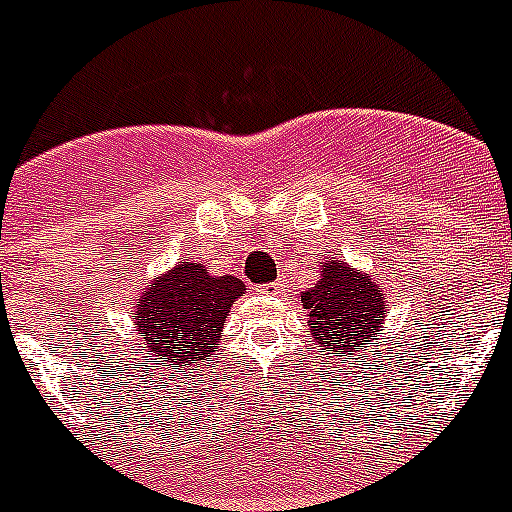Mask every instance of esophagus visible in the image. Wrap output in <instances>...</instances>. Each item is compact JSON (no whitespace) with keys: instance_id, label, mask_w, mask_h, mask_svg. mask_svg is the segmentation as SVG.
<instances>
[{"instance_id":"34e87169","label":"esophagus","mask_w":512,"mask_h":512,"mask_svg":"<svg viewBox=\"0 0 512 512\" xmlns=\"http://www.w3.org/2000/svg\"><path fill=\"white\" fill-rule=\"evenodd\" d=\"M259 292H261V295H282V292H284V284H282V282L264 284V287H261Z\"/></svg>"}]
</instances>
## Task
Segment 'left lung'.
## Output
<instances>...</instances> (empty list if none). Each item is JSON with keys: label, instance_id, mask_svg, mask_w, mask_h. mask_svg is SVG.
I'll list each match as a JSON object with an SVG mask.
<instances>
[{"label": "left lung", "instance_id": "8db88e82", "mask_svg": "<svg viewBox=\"0 0 512 512\" xmlns=\"http://www.w3.org/2000/svg\"><path fill=\"white\" fill-rule=\"evenodd\" d=\"M300 302L307 310V333L320 346V356L366 348L387 318V297L377 279L338 259L325 261L318 284L305 289Z\"/></svg>", "mask_w": 512, "mask_h": 512}]
</instances>
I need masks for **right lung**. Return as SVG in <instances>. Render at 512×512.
<instances>
[{
    "label": "right lung",
    "mask_w": 512,
    "mask_h": 512,
    "mask_svg": "<svg viewBox=\"0 0 512 512\" xmlns=\"http://www.w3.org/2000/svg\"><path fill=\"white\" fill-rule=\"evenodd\" d=\"M246 295L241 279L223 274L215 277L205 264L184 259L158 274L140 292L135 310H130L135 330L164 369H192L215 354L230 307ZM174 377V372H171Z\"/></svg>",
    "instance_id": "add662e5"
}]
</instances>
